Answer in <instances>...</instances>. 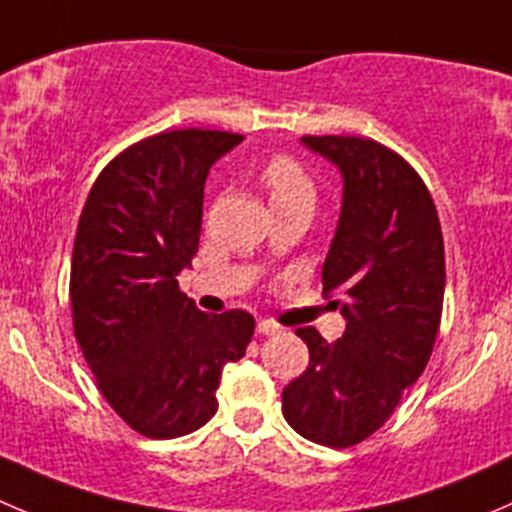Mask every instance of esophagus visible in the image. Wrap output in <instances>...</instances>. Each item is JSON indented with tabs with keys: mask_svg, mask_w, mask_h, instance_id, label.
<instances>
[{
	"mask_svg": "<svg viewBox=\"0 0 512 512\" xmlns=\"http://www.w3.org/2000/svg\"><path fill=\"white\" fill-rule=\"evenodd\" d=\"M280 330H282V327L277 325V322H272V320L257 322V332H260V335H277Z\"/></svg>",
	"mask_w": 512,
	"mask_h": 512,
	"instance_id": "34e87169",
	"label": "esophagus"
}]
</instances>
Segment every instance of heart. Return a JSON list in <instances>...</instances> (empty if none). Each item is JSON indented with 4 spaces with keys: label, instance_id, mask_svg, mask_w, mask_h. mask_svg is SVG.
<instances>
[{
    "label": "heart",
    "instance_id": "1",
    "mask_svg": "<svg viewBox=\"0 0 512 512\" xmlns=\"http://www.w3.org/2000/svg\"><path fill=\"white\" fill-rule=\"evenodd\" d=\"M262 187L267 190L272 207H287V205H315V185H312L310 175L302 170L297 162L287 160V157H275L262 167Z\"/></svg>",
    "mask_w": 512,
    "mask_h": 512
}]
</instances>
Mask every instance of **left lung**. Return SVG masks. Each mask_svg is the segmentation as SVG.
<instances>
[{"mask_svg": "<svg viewBox=\"0 0 512 512\" xmlns=\"http://www.w3.org/2000/svg\"><path fill=\"white\" fill-rule=\"evenodd\" d=\"M340 170L342 207L322 265V292L345 332L327 342L300 327L310 365L282 390L292 430L327 448L370 438L398 408L433 352L445 295L438 210L418 172L362 137H302Z\"/></svg>", "mask_w": 512, "mask_h": 512, "instance_id": "left-lung-1", "label": "left lung"}]
</instances>
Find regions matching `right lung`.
<instances>
[{
  "label": "right lung",
  "instance_id": "right-lung-1",
  "mask_svg": "<svg viewBox=\"0 0 512 512\" xmlns=\"http://www.w3.org/2000/svg\"><path fill=\"white\" fill-rule=\"evenodd\" d=\"M245 140L175 130L114 157L89 190L72 252L74 337L114 413L155 440L217 413L222 367L245 355L255 317L207 315L180 292L202 230L210 167Z\"/></svg>",
  "mask_w": 512,
  "mask_h": 512
}]
</instances>
